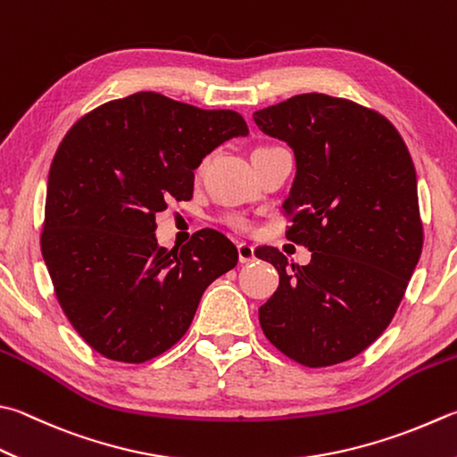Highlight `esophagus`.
<instances>
[{
	"label": "esophagus",
	"instance_id": "obj_1",
	"mask_svg": "<svg viewBox=\"0 0 457 457\" xmlns=\"http://www.w3.org/2000/svg\"><path fill=\"white\" fill-rule=\"evenodd\" d=\"M238 261L246 264V262H253L254 261V246L248 245V243H238Z\"/></svg>",
	"mask_w": 457,
	"mask_h": 457
}]
</instances>
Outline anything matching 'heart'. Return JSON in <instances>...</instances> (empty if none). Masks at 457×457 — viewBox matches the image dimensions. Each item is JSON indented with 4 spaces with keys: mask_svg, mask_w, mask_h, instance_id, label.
Instances as JSON below:
<instances>
[{
    "mask_svg": "<svg viewBox=\"0 0 457 457\" xmlns=\"http://www.w3.org/2000/svg\"><path fill=\"white\" fill-rule=\"evenodd\" d=\"M258 149H269V147H258ZM258 149H256V151H258ZM230 225H235V227H238V228L248 227L246 220H243V219H230Z\"/></svg>",
    "mask_w": 457,
    "mask_h": 457,
    "instance_id": "b5f03b06",
    "label": "heart"
}]
</instances>
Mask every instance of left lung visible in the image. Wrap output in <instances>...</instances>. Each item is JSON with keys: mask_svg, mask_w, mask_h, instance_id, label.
<instances>
[{"mask_svg": "<svg viewBox=\"0 0 457 457\" xmlns=\"http://www.w3.org/2000/svg\"><path fill=\"white\" fill-rule=\"evenodd\" d=\"M253 117L295 151L287 238L312 253L290 270L278 248H256L280 277L261 328L303 366L346 362L388 328L420 261L414 162L388 119L342 97L295 95Z\"/></svg>", "mask_w": 457, "mask_h": 457, "instance_id": "left-lung-1", "label": "left lung"}]
</instances>
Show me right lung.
<instances>
[{"mask_svg": "<svg viewBox=\"0 0 457 457\" xmlns=\"http://www.w3.org/2000/svg\"><path fill=\"white\" fill-rule=\"evenodd\" d=\"M245 135L237 111L141 91L103 103L63 137L41 254L69 322L101 356H161L188 330L206 287L237 266V246L219 230H199L180 251L159 246L154 217L193 199V170Z\"/></svg>", "mask_w": 457, "mask_h": 457, "instance_id": "obj_1", "label": "right lung"}]
</instances>
